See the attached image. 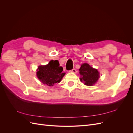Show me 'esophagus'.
<instances>
[{"label": "esophagus", "mask_w": 133, "mask_h": 133, "mask_svg": "<svg viewBox=\"0 0 133 133\" xmlns=\"http://www.w3.org/2000/svg\"><path fill=\"white\" fill-rule=\"evenodd\" d=\"M71 72H72V73H76V70L75 69V68H74V69H73L72 70H70Z\"/></svg>", "instance_id": "1"}]
</instances>
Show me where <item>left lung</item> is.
<instances>
[{
	"label": "left lung",
	"mask_w": 133,
	"mask_h": 133,
	"mask_svg": "<svg viewBox=\"0 0 133 133\" xmlns=\"http://www.w3.org/2000/svg\"><path fill=\"white\" fill-rule=\"evenodd\" d=\"M79 73L82 77L80 80L88 86H92L98 81L99 78L98 71L90 66L87 63L82 64L79 69Z\"/></svg>",
	"instance_id": "left-lung-1"
}]
</instances>
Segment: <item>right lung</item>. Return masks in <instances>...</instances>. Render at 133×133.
I'll return each mask as SVG.
<instances>
[{
    "mask_svg": "<svg viewBox=\"0 0 133 133\" xmlns=\"http://www.w3.org/2000/svg\"><path fill=\"white\" fill-rule=\"evenodd\" d=\"M37 70L39 79L48 86H53L55 83H59L65 74L62 72L63 68L59 66L57 60H51L48 65L39 66Z\"/></svg>",
    "mask_w": 133,
    "mask_h": 133,
    "instance_id": "obj_1",
    "label": "right lung"
}]
</instances>
